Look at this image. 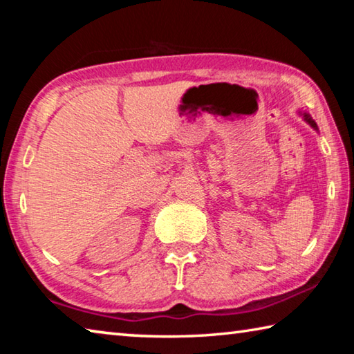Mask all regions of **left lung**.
<instances>
[{"instance_id":"left-lung-1","label":"left lung","mask_w":354,"mask_h":354,"mask_svg":"<svg viewBox=\"0 0 354 354\" xmlns=\"http://www.w3.org/2000/svg\"><path fill=\"white\" fill-rule=\"evenodd\" d=\"M299 113H301V115H303V118L304 120H306V122L310 124V127H313L315 131H319V128H317V123L314 122V120L313 118H310V115H309V113H306V112H299Z\"/></svg>"}]
</instances>
